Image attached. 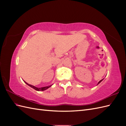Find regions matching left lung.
<instances>
[{"label":"left lung","instance_id":"1","mask_svg":"<svg viewBox=\"0 0 126 126\" xmlns=\"http://www.w3.org/2000/svg\"><path fill=\"white\" fill-rule=\"evenodd\" d=\"M103 80H104V79H102V80H100L99 81V82H98V84H97V85H98V84H99V83H100V82H101V81H102Z\"/></svg>","mask_w":126,"mask_h":126}]
</instances>
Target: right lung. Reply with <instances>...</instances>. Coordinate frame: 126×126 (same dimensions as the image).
I'll return each instance as SVG.
<instances>
[{"label":"right lung","instance_id":"1","mask_svg":"<svg viewBox=\"0 0 126 126\" xmlns=\"http://www.w3.org/2000/svg\"><path fill=\"white\" fill-rule=\"evenodd\" d=\"M24 82L26 83L27 85H28L29 86H30V87H32V88L33 89H35L36 90H37V91H44V90H46V89H47L48 88H49V87H50L52 85H50V86H46V87H41V88H38V87H35L34 86H32V85H30V84H29V83H27L26 81H24Z\"/></svg>","mask_w":126,"mask_h":126}]
</instances>
